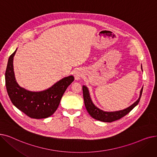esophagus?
<instances>
[{
	"label": "esophagus",
	"mask_w": 157,
	"mask_h": 157,
	"mask_svg": "<svg viewBox=\"0 0 157 157\" xmlns=\"http://www.w3.org/2000/svg\"><path fill=\"white\" fill-rule=\"evenodd\" d=\"M74 78H75V79L78 80L82 76V72L79 71H76L75 72H74Z\"/></svg>",
	"instance_id": "esophagus-1"
}]
</instances>
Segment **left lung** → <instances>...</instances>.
Returning <instances> with one entry per match:
<instances>
[{
	"label": "left lung",
	"mask_w": 157,
	"mask_h": 157,
	"mask_svg": "<svg viewBox=\"0 0 157 157\" xmlns=\"http://www.w3.org/2000/svg\"><path fill=\"white\" fill-rule=\"evenodd\" d=\"M142 92L143 88L141 90V92H140V95L138 99L132 105L129 106L128 108L118 111L106 112L98 109L94 104L91 100V98H90L89 91L87 87L85 86H83V98L85 102V105L86 107L87 111L88 112L90 116L94 119L104 122H112L120 120L122 117H125V115L129 113L138 104L140 101V98L141 97Z\"/></svg>",
	"instance_id": "left-lung-1"
}]
</instances>
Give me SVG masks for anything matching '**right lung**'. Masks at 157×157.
I'll return each instance as SVG.
<instances>
[{"label": "right lung", "instance_id": "1", "mask_svg": "<svg viewBox=\"0 0 157 157\" xmlns=\"http://www.w3.org/2000/svg\"><path fill=\"white\" fill-rule=\"evenodd\" d=\"M16 50L17 49L9 58L5 74L8 95L13 105L30 118L49 117L57 109L66 89L73 82L74 76L65 77L44 91H29L20 86L15 79L13 58Z\"/></svg>", "mask_w": 157, "mask_h": 157}]
</instances>
